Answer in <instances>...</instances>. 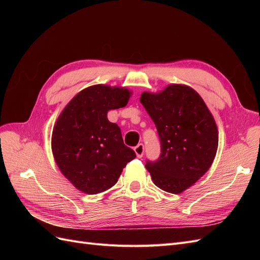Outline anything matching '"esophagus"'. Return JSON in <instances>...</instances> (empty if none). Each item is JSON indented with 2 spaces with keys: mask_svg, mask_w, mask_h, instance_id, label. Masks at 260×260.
I'll list each match as a JSON object with an SVG mask.
<instances>
[{
  "mask_svg": "<svg viewBox=\"0 0 260 260\" xmlns=\"http://www.w3.org/2000/svg\"><path fill=\"white\" fill-rule=\"evenodd\" d=\"M135 152H136V154H137V156L139 157V158H141V157H142L143 154H144V145L142 143L138 144L135 147Z\"/></svg>",
  "mask_w": 260,
  "mask_h": 260,
  "instance_id": "34e87169",
  "label": "esophagus"
}]
</instances>
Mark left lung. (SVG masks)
Instances as JSON below:
<instances>
[{"label": "left lung", "instance_id": "left-lung-1", "mask_svg": "<svg viewBox=\"0 0 260 260\" xmlns=\"http://www.w3.org/2000/svg\"><path fill=\"white\" fill-rule=\"evenodd\" d=\"M140 102L154 121L160 155L145 167L161 190L179 194L210 168L218 147V129L200 94L183 84L158 93L143 92Z\"/></svg>", "mask_w": 260, "mask_h": 260}]
</instances>
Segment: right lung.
I'll return each mask as SVG.
<instances>
[{"mask_svg":"<svg viewBox=\"0 0 260 260\" xmlns=\"http://www.w3.org/2000/svg\"><path fill=\"white\" fill-rule=\"evenodd\" d=\"M131 92L96 84L69 102L54 125L52 152L61 174L78 190L98 194L115 185L122 169L136 158L121 130L107 119L111 109L124 107Z\"/></svg>","mask_w":260,"mask_h":260,"instance_id":"add662e5","label":"right lung"}]
</instances>
